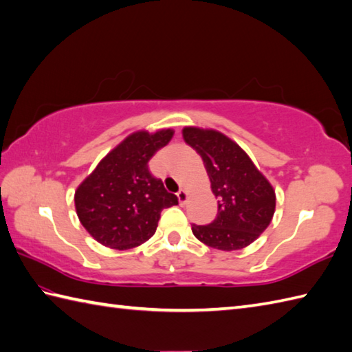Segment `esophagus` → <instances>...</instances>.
<instances>
[{
    "label": "esophagus",
    "instance_id": "1",
    "mask_svg": "<svg viewBox=\"0 0 352 352\" xmlns=\"http://www.w3.org/2000/svg\"><path fill=\"white\" fill-rule=\"evenodd\" d=\"M178 201H180V204H186V201H188V190L186 189H180L177 193Z\"/></svg>",
    "mask_w": 352,
    "mask_h": 352
}]
</instances>
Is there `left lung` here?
<instances>
[{"instance_id": "1", "label": "left lung", "mask_w": 352, "mask_h": 352, "mask_svg": "<svg viewBox=\"0 0 352 352\" xmlns=\"http://www.w3.org/2000/svg\"><path fill=\"white\" fill-rule=\"evenodd\" d=\"M183 139L201 155L218 198L208 226H192L198 241L221 251L252 243L272 221L275 190L236 142L216 130L184 126Z\"/></svg>"}]
</instances>
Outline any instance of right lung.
Here are the masks:
<instances>
[{
    "mask_svg": "<svg viewBox=\"0 0 352 352\" xmlns=\"http://www.w3.org/2000/svg\"><path fill=\"white\" fill-rule=\"evenodd\" d=\"M172 136L170 129L130 134L78 186L74 197L78 219L96 242L115 250L139 246L155 233L163 208L178 204L148 169Z\"/></svg>",
    "mask_w": 352,
    "mask_h": 352,
    "instance_id": "obj_1",
    "label": "right lung"
}]
</instances>
